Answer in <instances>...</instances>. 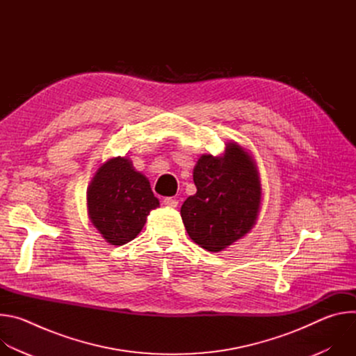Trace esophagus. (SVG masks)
<instances>
[{
    "label": "esophagus",
    "mask_w": 356,
    "mask_h": 356,
    "mask_svg": "<svg viewBox=\"0 0 356 356\" xmlns=\"http://www.w3.org/2000/svg\"><path fill=\"white\" fill-rule=\"evenodd\" d=\"M163 204L168 206V207H177L179 201H177L176 198H173V197H166V198L163 200Z\"/></svg>",
    "instance_id": "esophagus-1"
}]
</instances>
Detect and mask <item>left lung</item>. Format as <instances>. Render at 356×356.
I'll return each instance as SVG.
<instances>
[{
	"instance_id": "obj_1",
	"label": "left lung",
	"mask_w": 356,
	"mask_h": 356,
	"mask_svg": "<svg viewBox=\"0 0 356 356\" xmlns=\"http://www.w3.org/2000/svg\"><path fill=\"white\" fill-rule=\"evenodd\" d=\"M197 193L181 206L188 236L201 248L218 252L243 236L257 221L261 183L250 156L228 143L222 158L201 156L194 168Z\"/></svg>"
}]
</instances>
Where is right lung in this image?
I'll use <instances>...</instances> for the list:
<instances>
[{"mask_svg":"<svg viewBox=\"0 0 356 356\" xmlns=\"http://www.w3.org/2000/svg\"><path fill=\"white\" fill-rule=\"evenodd\" d=\"M87 204L90 220L104 239L124 245L140 232L159 200L127 158H115L98 169L87 191Z\"/></svg>","mask_w":356,"mask_h":356,"instance_id":"add662e5","label":"right lung"}]
</instances>
